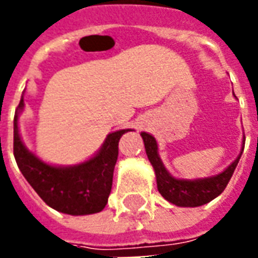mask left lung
Masks as SVG:
<instances>
[{"mask_svg": "<svg viewBox=\"0 0 258 258\" xmlns=\"http://www.w3.org/2000/svg\"><path fill=\"white\" fill-rule=\"evenodd\" d=\"M141 137L145 144L148 159L155 168L157 189L164 199L179 207H198L209 203L213 199H216L218 195H221L227 188L228 182L238 166L244 148V145L242 146V151L236 157V160L231 163L222 173L207 178L178 179L174 178L164 167L162 159L157 153L156 140L148 133H141Z\"/></svg>", "mask_w": 258, "mask_h": 258, "instance_id": "8db88e82", "label": "left lung"}]
</instances>
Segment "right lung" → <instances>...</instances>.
I'll list each match as a JSON object with an SVG mask.
<instances>
[{"label":"right lung","mask_w":258,"mask_h":258,"mask_svg":"<svg viewBox=\"0 0 258 258\" xmlns=\"http://www.w3.org/2000/svg\"><path fill=\"white\" fill-rule=\"evenodd\" d=\"M25 107L23 95L14 118V155L18 167L49 207L70 216H85L105 209L112 190L113 170L118 156V141L131 130L107 135L103 145L90 160L74 166H51L31 153L22 142L18 116Z\"/></svg>","instance_id":"obj_1"}]
</instances>
